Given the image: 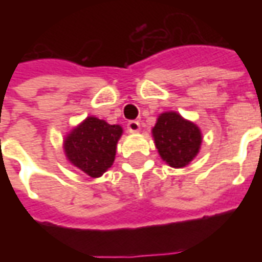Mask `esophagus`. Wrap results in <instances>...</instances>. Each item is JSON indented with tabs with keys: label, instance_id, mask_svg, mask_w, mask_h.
Returning <instances> with one entry per match:
<instances>
[{
	"label": "esophagus",
	"instance_id": "obj_1",
	"mask_svg": "<svg viewBox=\"0 0 262 262\" xmlns=\"http://www.w3.org/2000/svg\"><path fill=\"white\" fill-rule=\"evenodd\" d=\"M127 130L130 132V133H137V132L140 130V123L137 120H130L127 123Z\"/></svg>",
	"mask_w": 262,
	"mask_h": 262
}]
</instances>
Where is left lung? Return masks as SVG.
I'll return each instance as SVG.
<instances>
[{
    "instance_id": "obj_1",
    "label": "left lung",
    "mask_w": 262,
    "mask_h": 262,
    "mask_svg": "<svg viewBox=\"0 0 262 262\" xmlns=\"http://www.w3.org/2000/svg\"><path fill=\"white\" fill-rule=\"evenodd\" d=\"M156 147L171 167H185L196 156L202 143L201 130L177 112H165L153 127Z\"/></svg>"
}]
</instances>
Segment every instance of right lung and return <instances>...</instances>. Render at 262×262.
Masks as SVG:
<instances>
[{"mask_svg": "<svg viewBox=\"0 0 262 262\" xmlns=\"http://www.w3.org/2000/svg\"><path fill=\"white\" fill-rule=\"evenodd\" d=\"M120 136L122 127L119 125H109L105 120L90 116L67 136L66 156L71 164L97 178L114 163L116 143Z\"/></svg>", "mask_w": 262, "mask_h": 262, "instance_id": "add662e5", "label": "right lung"}]
</instances>
